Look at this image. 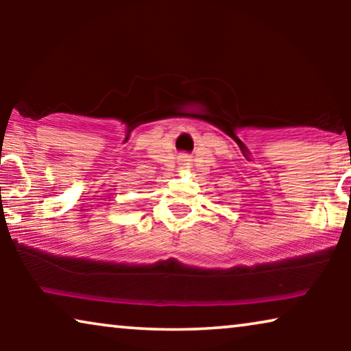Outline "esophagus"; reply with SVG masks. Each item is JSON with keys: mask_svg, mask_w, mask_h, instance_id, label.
<instances>
[{"mask_svg": "<svg viewBox=\"0 0 351 351\" xmlns=\"http://www.w3.org/2000/svg\"><path fill=\"white\" fill-rule=\"evenodd\" d=\"M179 165H180L182 167H190V156L182 155V156L179 158Z\"/></svg>", "mask_w": 351, "mask_h": 351, "instance_id": "obj_1", "label": "esophagus"}]
</instances>
